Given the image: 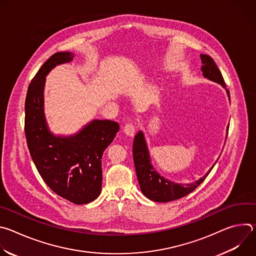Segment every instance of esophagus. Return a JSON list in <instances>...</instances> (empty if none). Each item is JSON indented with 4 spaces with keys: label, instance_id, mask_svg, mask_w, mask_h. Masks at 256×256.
Wrapping results in <instances>:
<instances>
[{
    "label": "esophagus",
    "instance_id": "obj_1",
    "mask_svg": "<svg viewBox=\"0 0 256 256\" xmlns=\"http://www.w3.org/2000/svg\"><path fill=\"white\" fill-rule=\"evenodd\" d=\"M134 132H136V128H134V126L132 124H126L124 128V132L128 136H134Z\"/></svg>",
    "mask_w": 256,
    "mask_h": 256
}]
</instances>
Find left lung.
<instances>
[{
  "instance_id": "obj_1",
  "label": "left lung",
  "mask_w": 256,
  "mask_h": 256,
  "mask_svg": "<svg viewBox=\"0 0 256 256\" xmlns=\"http://www.w3.org/2000/svg\"><path fill=\"white\" fill-rule=\"evenodd\" d=\"M200 60L202 64L200 68L202 76L210 81L220 84L226 90L227 96L230 100V93L226 88L221 72L218 68L214 60L210 56L202 54H200ZM228 128L229 124L227 128V134ZM132 155L136 177L142 194L149 200L157 202H168L171 200H175L194 192L206 179V177L208 175V173L218 161L216 160L214 164L208 170V172L196 181L192 182V184H178V182L171 181L161 175L154 167L148 148V144L147 140H146L142 130H138V134L134 136L132 144Z\"/></svg>"
}]
</instances>
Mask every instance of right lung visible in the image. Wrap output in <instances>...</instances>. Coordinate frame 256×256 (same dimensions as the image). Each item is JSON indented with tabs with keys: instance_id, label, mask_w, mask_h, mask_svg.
<instances>
[{
	"instance_id": "obj_1",
	"label": "right lung",
	"mask_w": 256,
	"mask_h": 256,
	"mask_svg": "<svg viewBox=\"0 0 256 256\" xmlns=\"http://www.w3.org/2000/svg\"><path fill=\"white\" fill-rule=\"evenodd\" d=\"M74 56L70 52L54 54L32 79L25 100V134L31 158L46 186L72 204H85L101 194V159L120 130V124L108 120H92L68 136L56 134L50 130L44 114L46 76Z\"/></svg>"
}]
</instances>
